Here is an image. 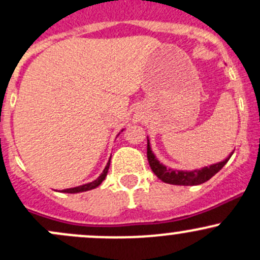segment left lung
<instances>
[{
	"label": "left lung",
	"mask_w": 260,
	"mask_h": 260,
	"mask_svg": "<svg viewBox=\"0 0 260 260\" xmlns=\"http://www.w3.org/2000/svg\"><path fill=\"white\" fill-rule=\"evenodd\" d=\"M232 154L233 153H231V155L228 156V158L224 159L223 161L217 162V164L205 167L199 170H192V172H182V170L168 169L167 167H164L161 162H159L158 159H156L155 155L153 154L152 149H150L149 141H148L147 145L148 161H149L150 169L153 170V173L155 174L161 181L167 182V184L184 185V186H193V185L204 184L205 181L210 180L215 174H217L219 170L226 165V162L230 160Z\"/></svg>",
	"instance_id": "obj_1"
}]
</instances>
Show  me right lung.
Masks as SVG:
<instances>
[{"instance_id": "add662e5", "label": "right lung", "mask_w": 260, "mask_h": 260, "mask_svg": "<svg viewBox=\"0 0 260 260\" xmlns=\"http://www.w3.org/2000/svg\"><path fill=\"white\" fill-rule=\"evenodd\" d=\"M110 161L111 159L108 160L106 168L104 169V172H102L101 175L99 176L96 180H93L92 182H88V184H85V185H81V186H76V187H71V189H65L62 190L61 192H68V193H76V192H82V191H88V190H92L95 189V187H98L100 184H101L102 181L105 180V178L107 176V173H108V168H110Z\"/></svg>"}]
</instances>
